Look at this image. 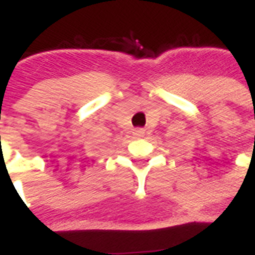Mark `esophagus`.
Here are the masks:
<instances>
[{"label": "esophagus", "mask_w": 255, "mask_h": 255, "mask_svg": "<svg viewBox=\"0 0 255 255\" xmlns=\"http://www.w3.org/2000/svg\"><path fill=\"white\" fill-rule=\"evenodd\" d=\"M133 134L136 137H143V136H145V130H143V129H136L133 132Z\"/></svg>", "instance_id": "esophagus-1"}]
</instances>
